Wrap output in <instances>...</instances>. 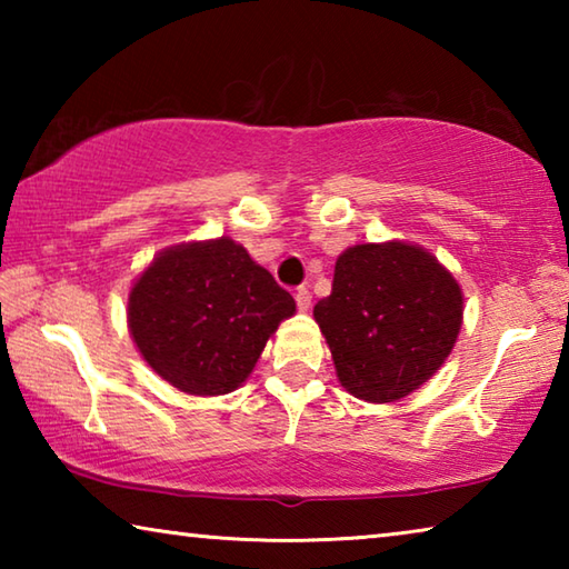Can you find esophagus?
Returning a JSON list of instances; mask_svg holds the SVG:
<instances>
[{"label": "esophagus", "instance_id": "34e87169", "mask_svg": "<svg viewBox=\"0 0 569 569\" xmlns=\"http://www.w3.org/2000/svg\"><path fill=\"white\" fill-rule=\"evenodd\" d=\"M296 306H298V311H308V308H311V291H308L306 286L296 291Z\"/></svg>", "mask_w": 569, "mask_h": 569}]
</instances>
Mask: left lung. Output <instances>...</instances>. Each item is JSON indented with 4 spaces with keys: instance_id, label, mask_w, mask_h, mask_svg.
I'll use <instances>...</instances> for the list:
<instances>
[{
    "instance_id": "8db88e82",
    "label": "left lung",
    "mask_w": 569,
    "mask_h": 569,
    "mask_svg": "<svg viewBox=\"0 0 569 569\" xmlns=\"http://www.w3.org/2000/svg\"><path fill=\"white\" fill-rule=\"evenodd\" d=\"M336 377L356 399L391 403L441 369L465 319L457 278L407 240L359 243L336 258L331 296L313 306Z\"/></svg>"
}]
</instances>
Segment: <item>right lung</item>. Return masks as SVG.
Segmentation results:
<instances>
[{
  "instance_id": "1",
  "label": "right lung",
  "mask_w": 569,
  "mask_h": 569,
  "mask_svg": "<svg viewBox=\"0 0 569 569\" xmlns=\"http://www.w3.org/2000/svg\"><path fill=\"white\" fill-rule=\"evenodd\" d=\"M293 313V296L228 236L160 250L128 296L140 356L190 397L243 387L266 341Z\"/></svg>"
}]
</instances>
